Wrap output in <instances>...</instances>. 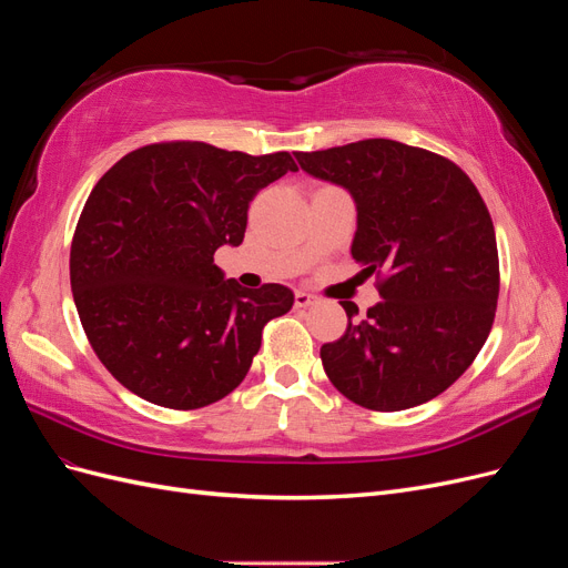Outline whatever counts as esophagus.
Returning <instances> with one entry per match:
<instances>
[{
  "mask_svg": "<svg viewBox=\"0 0 568 568\" xmlns=\"http://www.w3.org/2000/svg\"><path fill=\"white\" fill-rule=\"evenodd\" d=\"M294 303H296V307H307V305L315 303V296L307 294V291H296Z\"/></svg>",
  "mask_w": 568,
  "mask_h": 568,
  "instance_id": "1",
  "label": "esophagus"
}]
</instances>
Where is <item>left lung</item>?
Returning a JSON list of instances; mask_svg holds the SVG:
<instances>
[{"instance_id":"1","label":"left lung","mask_w":568,"mask_h":568,"mask_svg":"<svg viewBox=\"0 0 568 568\" xmlns=\"http://www.w3.org/2000/svg\"><path fill=\"white\" fill-rule=\"evenodd\" d=\"M307 175L348 189L357 209L351 253L384 301L324 343L329 382L348 400L398 412L436 398L490 334L500 261L493 220L467 173L434 151L363 140L296 153Z\"/></svg>"}]
</instances>
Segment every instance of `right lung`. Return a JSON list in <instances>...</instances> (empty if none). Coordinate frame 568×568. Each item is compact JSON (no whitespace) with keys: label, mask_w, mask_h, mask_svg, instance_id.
Listing matches in <instances>:
<instances>
[{"label":"right lung","mask_w":568,"mask_h":568,"mask_svg":"<svg viewBox=\"0 0 568 568\" xmlns=\"http://www.w3.org/2000/svg\"><path fill=\"white\" fill-rule=\"evenodd\" d=\"M298 165L205 142L149 144L101 178L71 244V288L97 357L140 398L199 409L232 393L263 326L291 311L282 284L244 288L213 263L244 242L248 203Z\"/></svg>","instance_id":"obj_1"}]
</instances>
